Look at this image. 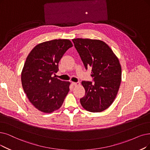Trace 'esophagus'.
<instances>
[{
	"mask_svg": "<svg viewBox=\"0 0 150 150\" xmlns=\"http://www.w3.org/2000/svg\"><path fill=\"white\" fill-rule=\"evenodd\" d=\"M71 83H72V85L74 86H79L80 85V83L79 82H72Z\"/></svg>",
	"mask_w": 150,
	"mask_h": 150,
	"instance_id": "1",
	"label": "esophagus"
}]
</instances>
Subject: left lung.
<instances>
[{"mask_svg": "<svg viewBox=\"0 0 150 150\" xmlns=\"http://www.w3.org/2000/svg\"><path fill=\"white\" fill-rule=\"evenodd\" d=\"M86 69L92 68L94 83L82 81L85 96L80 99L82 107L92 112H101L115 100L121 82L119 59L105 42L90 39L72 40Z\"/></svg>", "mask_w": 150, "mask_h": 150, "instance_id": "left-lung-1", "label": "left lung"}]
</instances>
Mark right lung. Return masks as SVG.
<instances>
[{"instance_id":"right-lung-1","label":"right lung","mask_w":150,"mask_h":150,"mask_svg":"<svg viewBox=\"0 0 150 150\" xmlns=\"http://www.w3.org/2000/svg\"><path fill=\"white\" fill-rule=\"evenodd\" d=\"M73 47L68 39H55L40 43L29 53L21 72L24 91L38 110L50 113L58 110L69 91L70 82L52 77L58 63Z\"/></svg>"}]
</instances>
